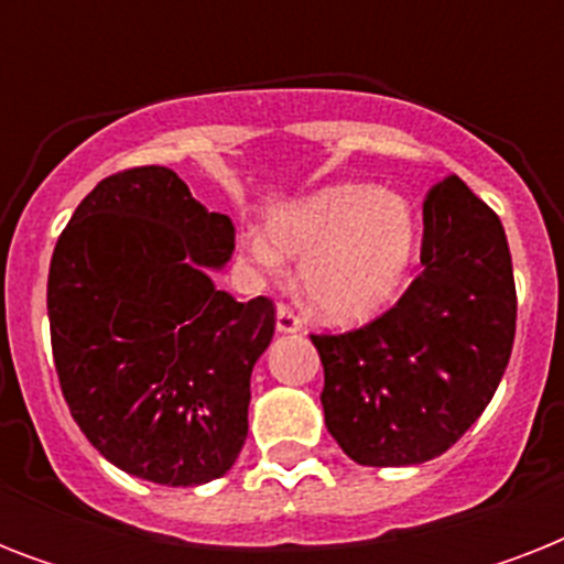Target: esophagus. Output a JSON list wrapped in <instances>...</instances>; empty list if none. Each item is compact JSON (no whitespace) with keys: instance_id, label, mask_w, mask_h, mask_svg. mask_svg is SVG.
<instances>
[{"instance_id":"34e87169","label":"esophagus","mask_w":564,"mask_h":564,"mask_svg":"<svg viewBox=\"0 0 564 564\" xmlns=\"http://www.w3.org/2000/svg\"><path fill=\"white\" fill-rule=\"evenodd\" d=\"M274 327H278V334H299L301 330V318L292 313L290 307H278V316H274Z\"/></svg>"}]
</instances>
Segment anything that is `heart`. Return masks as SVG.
Segmentation results:
<instances>
[{
	"instance_id": "b5f03b06",
	"label": "heart",
	"mask_w": 564,
	"mask_h": 564,
	"mask_svg": "<svg viewBox=\"0 0 564 564\" xmlns=\"http://www.w3.org/2000/svg\"><path fill=\"white\" fill-rule=\"evenodd\" d=\"M242 251L265 274L301 263V292L330 325H366L392 307L419 251V216L406 195L375 184H330L272 213Z\"/></svg>"
}]
</instances>
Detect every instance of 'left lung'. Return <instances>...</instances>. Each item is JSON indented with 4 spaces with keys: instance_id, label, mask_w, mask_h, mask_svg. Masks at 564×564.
<instances>
[{
    "instance_id": "obj_1",
    "label": "left lung",
    "mask_w": 564,
    "mask_h": 564,
    "mask_svg": "<svg viewBox=\"0 0 564 564\" xmlns=\"http://www.w3.org/2000/svg\"><path fill=\"white\" fill-rule=\"evenodd\" d=\"M421 265L369 327L313 336L327 433L360 465L403 468L445 454L489 406L512 354L507 234L456 175L424 202Z\"/></svg>"
}]
</instances>
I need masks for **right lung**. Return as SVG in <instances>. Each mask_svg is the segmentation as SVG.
<instances>
[{
  "mask_svg": "<svg viewBox=\"0 0 564 564\" xmlns=\"http://www.w3.org/2000/svg\"><path fill=\"white\" fill-rule=\"evenodd\" d=\"M230 254L228 216L166 166L99 181L57 239L46 307L61 392L90 445L131 477L202 486L246 445L274 307L213 283Z\"/></svg>",
  "mask_w": 564,
  "mask_h": 564,
  "instance_id": "1",
  "label": "right lung"
}]
</instances>
